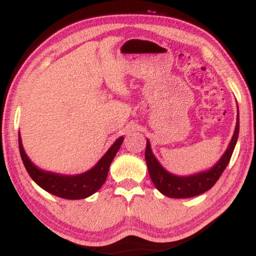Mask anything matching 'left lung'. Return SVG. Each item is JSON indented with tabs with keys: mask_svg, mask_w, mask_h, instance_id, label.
I'll use <instances>...</instances> for the list:
<instances>
[{
	"mask_svg": "<svg viewBox=\"0 0 256 256\" xmlns=\"http://www.w3.org/2000/svg\"><path fill=\"white\" fill-rule=\"evenodd\" d=\"M240 132V118L237 116L236 128H234V136L220 160L214 165L210 171H204L198 174L188 176V177H179V176L171 174L167 172L162 166L158 164L156 158L152 154L150 143L146 140V161L148 166L149 176H150L152 182L154 183L156 189L161 194L172 198H194V196L201 195L210 190L216 180L220 178L222 173L230 162V158L234 152V146H236L237 138H238Z\"/></svg>",
	"mask_w": 256,
	"mask_h": 256,
	"instance_id": "left-lung-1",
	"label": "left lung"
}]
</instances>
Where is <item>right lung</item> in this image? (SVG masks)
Wrapping results in <instances>:
<instances>
[{
    "label": "right lung",
    "instance_id": "add662e5",
    "mask_svg": "<svg viewBox=\"0 0 256 256\" xmlns=\"http://www.w3.org/2000/svg\"><path fill=\"white\" fill-rule=\"evenodd\" d=\"M122 140H124V137L118 138L92 168L77 176L58 174V173L43 171V170L34 166L26 155L24 148H22L20 134L19 150L26 171L34 179V183L40 185L42 189L61 198L80 200L89 198L90 195L95 194L104 185L112 161H113L114 156L118 152Z\"/></svg>",
    "mask_w": 256,
    "mask_h": 256
}]
</instances>
